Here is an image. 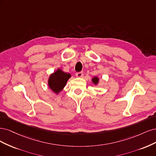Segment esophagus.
Masks as SVG:
<instances>
[{
	"label": "esophagus",
	"mask_w": 156,
	"mask_h": 156,
	"mask_svg": "<svg viewBox=\"0 0 156 156\" xmlns=\"http://www.w3.org/2000/svg\"><path fill=\"white\" fill-rule=\"evenodd\" d=\"M83 76V72H80V73H77L76 74V76L77 78H82Z\"/></svg>",
	"instance_id": "1"
}]
</instances>
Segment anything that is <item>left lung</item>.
Segmentation results:
<instances>
[{
	"label": "left lung",
	"instance_id": "obj_1",
	"mask_svg": "<svg viewBox=\"0 0 156 156\" xmlns=\"http://www.w3.org/2000/svg\"><path fill=\"white\" fill-rule=\"evenodd\" d=\"M92 82L95 85H97L99 83V78L98 76H94L92 78Z\"/></svg>",
	"mask_w": 156,
	"mask_h": 156
}]
</instances>
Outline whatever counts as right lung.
<instances>
[{
    "mask_svg": "<svg viewBox=\"0 0 156 156\" xmlns=\"http://www.w3.org/2000/svg\"><path fill=\"white\" fill-rule=\"evenodd\" d=\"M71 77V74L65 73L61 69L58 68L49 76L48 85L55 94H58L63 89Z\"/></svg>",
    "mask_w": 156,
    "mask_h": 156,
    "instance_id": "right-lung-1",
    "label": "right lung"
}]
</instances>
